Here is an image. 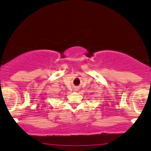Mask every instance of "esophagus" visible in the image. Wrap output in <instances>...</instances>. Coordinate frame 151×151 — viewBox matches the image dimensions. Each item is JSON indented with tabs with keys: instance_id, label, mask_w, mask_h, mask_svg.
<instances>
[{
	"instance_id": "esophagus-1",
	"label": "esophagus",
	"mask_w": 151,
	"mask_h": 151,
	"mask_svg": "<svg viewBox=\"0 0 151 151\" xmlns=\"http://www.w3.org/2000/svg\"><path fill=\"white\" fill-rule=\"evenodd\" d=\"M77 89H78V88L76 87V86H75V87H74V91H77Z\"/></svg>"
}]
</instances>
